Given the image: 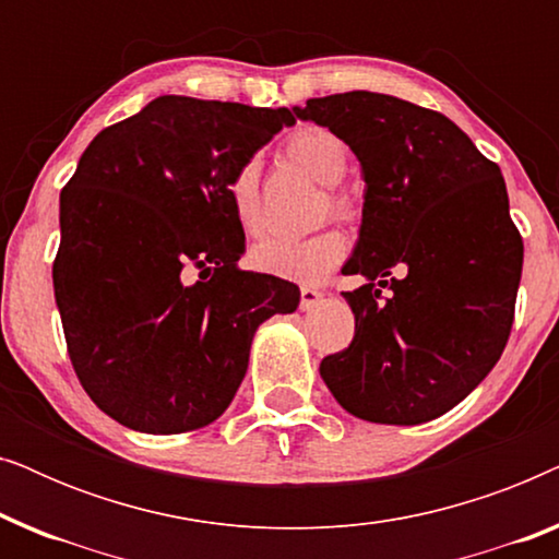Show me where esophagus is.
I'll return each mask as SVG.
<instances>
[{"mask_svg": "<svg viewBox=\"0 0 559 559\" xmlns=\"http://www.w3.org/2000/svg\"><path fill=\"white\" fill-rule=\"evenodd\" d=\"M320 300H323V293H320L318 287H310V285H302L300 287V308L302 310L316 308Z\"/></svg>", "mask_w": 559, "mask_h": 559, "instance_id": "1", "label": "esophagus"}]
</instances>
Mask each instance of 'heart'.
I'll return each mask as SVG.
<instances>
[{
  "instance_id": "obj_1",
  "label": "heart",
  "mask_w": 559,
  "mask_h": 559,
  "mask_svg": "<svg viewBox=\"0 0 559 559\" xmlns=\"http://www.w3.org/2000/svg\"><path fill=\"white\" fill-rule=\"evenodd\" d=\"M285 155L300 165L310 178L323 182V216L331 213L333 218L354 221L356 201L343 190L338 182L348 170V147L338 134L325 127H300L287 136ZM228 203L236 224L243 234L257 236L264 228V205L262 190H259V163L247 159L236 167L228 178ZM348 254V239L338 228H323V231L308 236V239H264L251 251V262L257 270L274 277L316 282L325 277L333 266H338Z\"/></svg>"
}]
</instances>
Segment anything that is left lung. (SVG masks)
<instances>
[{"instance_id": "obj_1", "label": "left lung", "mask_w": 559, "mask_h": 559, "mask_svg": "<svg viewBox=\"0 0 559 559\" xmlns=\"http://www.w3.org/2000/svg\"><path fill=\"white\" fill-rule=\"evenodd\" d=\"M295 114L338 134L366 180L343 266L366 277L343 293L356 333L320 361V377L350 415L430 423L486 379L514 325L524 241L499 165L440 111L396 96L348 91Z\"/></svg>"}]
</instances>
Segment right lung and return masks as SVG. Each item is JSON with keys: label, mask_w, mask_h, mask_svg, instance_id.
<instances>
[{"label": "right lung", "mask_w": 559, "mask_h": 559, "mask_svg": "<svg viewBox=\"0 0 559 559\" xmlns=\"http://www.w3.org/2000/svg\"><path fill=\"white\" fill-rule=\"evenodd\" d=\"M293 109L159 96L102 129L60 193L52 287L81 386L119 425L178 435L231 404L293 282L239 270L228 178Z\"/></svg>", "instance_id": "right-lung-1"}]
</instances>
